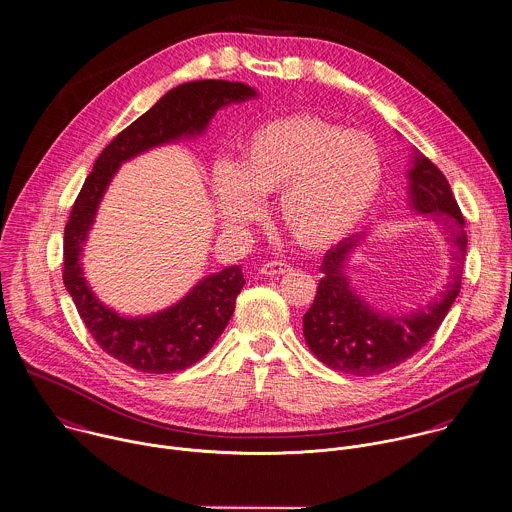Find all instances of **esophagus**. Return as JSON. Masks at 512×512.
Segmentation results:
<instances>
[{
    "mask_svg": "<svg viewBox=\"0 0 512 512\" xmlns=\"http://www.w3.org/2000/svg\"><path fill=\"white\" fill-rule=\"evenodd\" d=\"M289 269H291V265L285 263V261H267V263L261 265V273L267 275V277H271V275H283V273H287Z\"/></svg>",
    "mask_w": 512,
    "mask_h": 512,
    "instance_id": "esophagus-1",
    "label": "esophagus"
}]
</instances>
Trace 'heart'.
<instances>
[{
  "label": "heart",
  "mask_w": 512,
  "mask_h": 512,
  "mask_svg": "<svg viewBox=\"0 0 512 512\" xmlns=\"http://www.w3.org/2000/svg\"><path fill=\"white\" fill-rule=\"evenodd\" d=\"M383 183L375 139L309 117L273 119L251 133L239 165L219 161L215 195L227 225L259 217L261 197L279 194L277 219L301 245L325 247L367 215Z\"/></svg>",
  "instance_id": "obj_1"
}]
</instances>
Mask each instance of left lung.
I'll return each instance as SVG.
<instances>
[{"label": "left lung", "mask_w": 512, "mask_h": 512, "mask_svg": "<svg viewBox=\"0 0 512 512\" xmlns=\"http://www.w3.org/2000/svg\"><path fill=\"white\" fill-rule=\"evenodd\" d=\"M409 179L413 207L441 223L449 235L455 261L451 281L439 299L421 311L401 317L379 315L351 291L343 273L359 239L349 237L329 249L321 263L323 279L315 301L303 317V335L311 353L333 371L373 377L405 363L431 341L461 291L467 233L451 185L441 169L423 155H417Z\"/></svg>", "instance_id": "left-lung-1"}]
</instances>
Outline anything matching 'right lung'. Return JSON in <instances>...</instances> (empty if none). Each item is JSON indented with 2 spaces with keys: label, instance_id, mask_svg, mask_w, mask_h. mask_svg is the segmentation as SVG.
Here are the masks:
<instances>
[{
  "label": "right lung",
  "instance_id": "obj_1",
  "mask_svg": "<svg viewBox=\"0 0 512 512\" xmlns=\"http://www.w3.org/2000/svg\"><path fill=\"white\" fill-rule=\"evenodd\" d=\"M249 97H255L249 85L223 79L191 81L167 91L101 151L71 207L63 233V283L95 343L135 371L175 373L203 359L227 327L245 279L241 267L233 265L203 279L163 313L145 319L115 315L93 297L79 265L99 199L121 161L181 135L201 133L219 107Z\"/></svg>",
  "mask_w": 512,
  "mask_h": 512
}]
</instances>
